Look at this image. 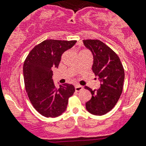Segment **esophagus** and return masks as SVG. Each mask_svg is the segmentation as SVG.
<instances>
[{"instance_id":"obj_1","label":"esophagus","mask_w":146,"mask_h":146,"mask_svg":"<svg viewBox=\"0 0 146 146\" xmlns=\"http://www.w3.org/2000/svg\"><path fill=\"white\" fill-rule=\"evenodd\" d=\"M82 89H83V87L81 86H76L75 87V91H76V92H81Z\"/></svg>"}]
</instances>
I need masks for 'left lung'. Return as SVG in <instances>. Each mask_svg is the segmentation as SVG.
Segmentation results:
<instances>
[{
	"label": "left lung",
	"instance_id": "8db88e82",
	"mask_svg": "<svg viewBox=\"0 0 146 146\" xmlns=\"http://www.w3.org/2000/svg\"><path fill=\"white\" fill-rule=\"evenodd\" d=\"M84 45L94 56L92 71L101 81L100 88L92 90L85 86L92 96L86 103L88 112L104 115L112 110L123 89L125 70L119 58L109 46L99 39H86Z\"/></svg>",
	"mask_w": 146,
	"mask_h": 146
}]
</instances>
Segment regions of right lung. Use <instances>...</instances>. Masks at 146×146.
Here are the masks:
<instances>
[{
	"label": "right lung",
	"mask_w": 146,
	"mask_h": 146,
	"mask_svg": "<svg viewBox=\"0 0 146 146\" xmlns=\"http://www.w3.org/2000/svg\"><path fill=\"white\" fill-rule=\"evenodd\" d=\"M76 40L46 39L35 46L27 55L24 66V85L34 108L46 117H56L66 110L68 99L75 92L72 84L57 88L52 69L58 68L61 56Z\"/></svg>",
	"instance_id": "add662e5"
}]
</instances>
